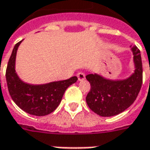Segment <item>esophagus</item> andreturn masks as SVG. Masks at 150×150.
Wrapping results in <instances>:
<instances>
[{
  "label": "esophagus",
  "mask_w": 150,
  "mask_h": 150,
  "mask_svg": "<svg viewBox=\"0 0 150 150\" xmlns=\"http://www.w3.org/2000/svg\"><path fill=\"white\" fill-rule=\"evenodd\" d=\"M77 78H78V81H83L85 79V73H78L77 74Z\"/></svg>",
  "instance_id": "esophagus-1"
}]
</instances>
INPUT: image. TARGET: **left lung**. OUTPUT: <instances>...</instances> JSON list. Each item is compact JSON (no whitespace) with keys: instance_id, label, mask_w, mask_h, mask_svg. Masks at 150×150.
<instances>
[{"instance_id":"left-lung-1","label":"left lung","mask_w":150,"mask_h":150,"mask_svg":"<svg viewBox=\"0 0 150 150\" xmlns=\"http://www.w3.org/2000/svg\"><path fill=\"white\" fill-rule=\"evenodd\" d=\"M135 71L123 80H110L97 73L88 74L86 78L91 84V90L86 97L88 107L101 117L117 115L129 108L140 92L143 69L140 50L132 48Z\"/></svg>"}]
</instances>
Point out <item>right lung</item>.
Instances as JSON below:
<instances>
[{"label": "right lung", "instance_id": "right-lung-1", "mask_svg": "<svg viewBox=\"0 0 150 150\" xmlns=\"http://www.w3.org/2000/svg\"><path fill=\"white\" fill-rule=\"evenodd\" d=\"M14 45L6 69V77L12 100L22 110L35 116H45L54 111L62 100L66 89L77 80L72 77L64 81L33 85L23 81L15 71V59L18 46Z\"/></svg>", "mask_w": 150, "mask_h": 150}]
</instances>
